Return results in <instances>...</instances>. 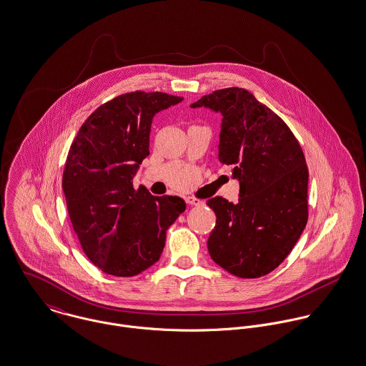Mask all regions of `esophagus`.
<instances>
[{
  "label": "esophagus",
  "instance_id": "34e87169",
  "mask_svg": "<svg viewBox=\"0 0 366 366\" xmlns=\"http://www.w3.org/2000/svg\"><path fill=\"white\" fill-rule=\"evenodd\" d=\"M187 203L192 204V206H199V204H203V201L198 199V198H194V197H188L187 198Z\"/></svg>",
  "mask_w": 366,
  "mask_h": 366
}]
</instances>
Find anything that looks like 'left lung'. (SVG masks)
I'll list each match as a JSON object with an SVG mask.
<instances>
[{"instance_id":"left-lung-1","label":"left lung","mask_w":366,"mask_h":366,"mask_svg":"<svg viewBox=\"0 0 366 366\" xmlns=\"http://www.w3.org/2000/svg\"><path fill=\"white\" fill-rule=\"evenodd\" d=\"M222 114L219 162L239 179V202L207 201L216 213L207 249L212 259L239 278L274 271L307 223L309 171L287 124L244 88L204 95L191 108Z\"/></svg>"}]
</instances>
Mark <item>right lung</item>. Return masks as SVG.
<instances>
[{
  "label": "right lung",
  "instance_id": "1",
  "mask_svg": "<svg viewBox=\"0 0 366 366\" xmlns=\"http://www.w3.org/2000/svg\"><path fill=\"white\" fill-rule=\"evenodd\" d=\"M181 97L134 91L97 108L71 143L63 192L86 257L102 272L134 277L160 259L168 227L185 210L178 197H154L133 178L150 154L156 114Z\"/></svg>",
  "mask_w": 366,
  "mask_h": 366
}]
</instances>
